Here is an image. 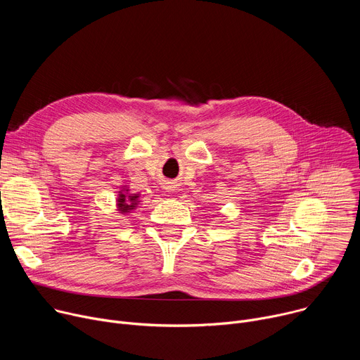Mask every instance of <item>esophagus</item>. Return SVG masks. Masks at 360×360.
Instances as JSON below:
<instances>
[{"label":"esophagus","mask_w":360,"mask_h":360,"mask_svg":"<svg viewBox=\"0 0 360 360\" xmlns=\"http://www.w3.org/2000/svg\"><path fill=\"white\" fill-rule=\"evenodd\" d=\"M172 188H174V186H172V185H167V186H165V189H167V192H172V191H174V189H172Z\"/></svg>","instance_id":"esophagus-1"}]
</instances>
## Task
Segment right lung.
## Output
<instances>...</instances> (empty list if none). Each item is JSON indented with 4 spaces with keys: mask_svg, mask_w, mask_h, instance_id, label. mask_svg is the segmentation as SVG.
<instances>
[{
    "mask_svg": "<svg viewBox=\"0 0 360 360\" xmlns=\"http://www.w3.org/2000/svg\"><path fill=\"white\" fill-rule=\"evenodd\" d=\"M139 193H131L128 186H121L117 198V211L122 215L132 212L139 205Z\"/></svg>",
    "mask_w": 360,
    "mask_h": 360,
    "instance_id": "obj_1",
    "label": "right lung"
}]
</instances>
